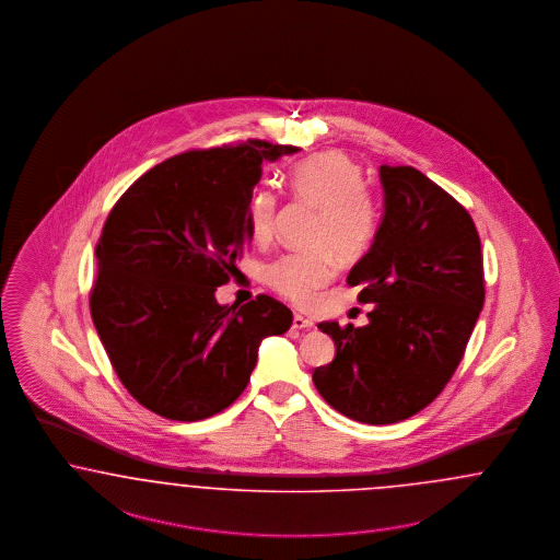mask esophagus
Masks as SVG:
<instances>
[{"label":"esophagus","mask_w":560,"mask_h":560,"mask_svg":"<svg viewBox=\"0 0 560 560\" xmlns=\"http://www.w3.org/2000/svg\"><path fill=\"white\" fill-rule=\"evenodd\" d=\"M291 327H293V329H298V331H304V329H313L314 323L311 320V318L302 316V314H293Z\"/></svg>","instance_id":"obj_1"}]
</instances>
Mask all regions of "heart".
<instances>
[{
  "mask_svg": "<svg viewBox=\"0 0 560 560\" xmlns=\"http://www.w3.org/2000/svg\"><path fill=\"white\" fill-rule=\"evenodd\" d=\"M288 185L293 198L318 210L313 226L311 252H288L265 267V279L272 290L293 304H311L336 275L335 249L341 258H354L375 240L380 212L366 194L364 175L352 158L341 152H325L304 158L291 166ZM249 223L256 235H269L277 196L260 187L252 194Z\"/></svg>",
  "mask_w": 560,
  "mask_h": 560,
  "instance_id": "obj_1",
  "label": "heart"
}]
</instances>
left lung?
<instances>
[{"label": "left lung", "instance_id": "obj_1", "mask_svg": "<svg viewBox=\"0 0 560 560\" xmlns=\"http://www.w3.org/2000/svg\"><path fill=\"white\" fill-rule=\"evenodd\" d=\"M380 180V229L346 279L375 306L364 327L318 323L336 359L313 373L325 402L369 425L404 421L440 396L486 298L469 212L412 166L383 164Z\"/></svg>", "mask_w": 560, "mask_h": 560}]
</instances>
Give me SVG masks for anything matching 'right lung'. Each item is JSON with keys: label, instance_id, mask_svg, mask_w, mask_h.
I'll use <instances>...</instances> for the list:
<instances>
[{"label": "right lung", "instance_id": "1", "mask_svg": "<svg viewBox=\"0 0 560 560\" xmlns=\"http://www.w3.org/2000/svg\"><path fill=\"white\" fill-rule=\"evenodd\" d=\"M298 148L247 141L185 152L116 201L95 246L91 318L135 400L164 419L201 421L246 389L265 337L293 314L270 295L217 302L254 229L247 203L262 162Z\"/></svg>", "mask_w": 560, "mask_h": 560}]
</instances>
